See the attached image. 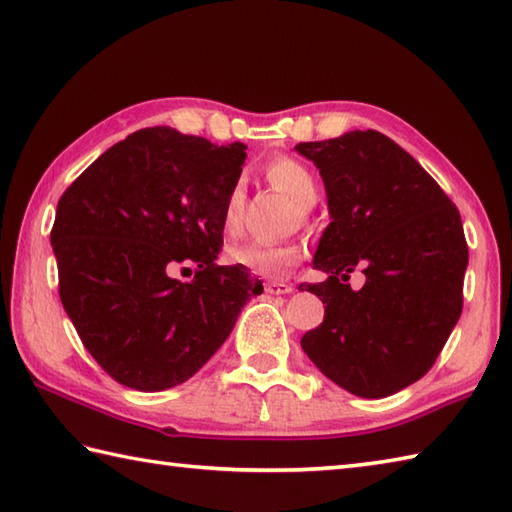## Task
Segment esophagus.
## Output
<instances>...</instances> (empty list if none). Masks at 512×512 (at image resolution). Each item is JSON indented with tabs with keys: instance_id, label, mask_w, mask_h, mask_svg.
<instances>
[{
	"instance_id": "obj_1",
	"label": "esophagus",
	"mask_w": 512,
	"mask_h": 512,
	"mask_svg": "<svg viewBox=\"0 0 512 512\" xmlns=\"http://www.w3.org/2000/svg\"><path fill=\"white\" fill-rule=\"evenodd\" d=\"M265 289H267V294H291V287L289 283H283V280H269V283L265 285Z\"/></svg>"
}]
</instances>
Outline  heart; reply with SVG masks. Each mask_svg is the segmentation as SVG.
<instances>
[{"mask_svg": "<svg viewBox=\"0 0 512 512\" xmlns=\"http://www.w3.org/2000/svg\"><path fill=\"white\" fill-rule=\"evenodd\" d=\"M265 179L276 187L278 192L289 196L300 210H309L318 198V181L314 172H311L305 163H300L291 156H276L265 165ZM241 214H243V192L241 185H234L229 190L225 205H223V232L236 234L241 227ZM229 263L238 267H245L254 274L278 278L285 276L287 271L294 269L302 258V247L298 243H241L232 245L227 249Z\"/></svg>", "mask_w": 512, "mask_h": 512, "instance_id": "b5f03b06", "label": "heart"}]
</instances>
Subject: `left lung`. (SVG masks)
Listing matches in <instances>:
<instances>
[{
  "mask_svg": "<svg viewBox=\"0 0 512 512\" xmlns=\"http://www.w3.org/2000/svg\"><path fill=\"white\" fill-rule=\"evenodd\" d=\"M316 163L331 223L314 267L325 283L300 285L325 307L300 344L338 387L387 398L433 367L462 314L468 245L462 218L433 176L375 130L298 143ZM365 285L353 292L350 271Z\"/></svg>",
  "mask_w": 512,
  "mask_h": 512,
  "instance_id": "obj_1",
  "label": "left lung"
}]
</instances>
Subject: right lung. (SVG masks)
Masks as SVG:
<instances>
[{
  "label": "right lung",
  "instance_id": "1",
  "mask_svg": "<svg viewBox=\"0 0 512 512\" xmlns=\"http://www.w3.org/2000/svg\"><path fill=\"white\" fill-rule=\"evenodd\" d=\"M247 145L156 125L114 143L61 194L50 243L59 298L112 380L154 393L190 380L263 283L216 265L223 205ZM197 265L181 284L173 271Z\"/></svg>",
  "mask_w": 512,
  "mask_h": 512
}]
</instances>
